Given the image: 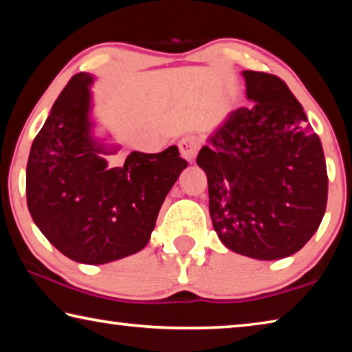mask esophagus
<instances>
[{"label":"esophagus","mask_w":352,"mask_h":352,"mask_svg":"<svg viewBox=\"0 0 352 352\" xmlns=\"http://www.w3.org/2000/svg\"><path fill=\"white\" fill-rule=\"evenodd\" d=\"M178 148H180V153L184 160H188L189 163H192L195 157H197V152L200 148V140L194 135H188L178 142Z\"/></svg>","instance_id":"34e87169"}]
</instances>
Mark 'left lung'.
Wrapping results in <instances>:
<instances>
[{
    "mask_svg": "<svg viewBox=\"0 0 352 352\" xmlns=\"http://www.w3.org/2000/svg\"><path fill=\"white\" fill-rule=\"evenodd\" d=\"M247 98L201 147L219 239L253 259L287 258L318 230L327 204L323 147L278 76L243 71Z\"/></svg>",
    "mask_w": 352,
    "mask_h": 352,
    "instance_id": "1",
    "label": "left lung"
}]
</instances>
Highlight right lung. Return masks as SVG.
<instances>
[{
  "instance_id": "1",
  "label": "right lung",
  "mask_w": 352,
  "mask_h": 352,
  "mask_svg": "<svg viewBox=\"0 0 352 352\" xmlns=\"http://www.w3.org/2000/svg\"><path fill=\"white\" fill-rule=\"evenodd\" d=\"M93 77L79 73L58 94L35 136L26 168L32 220L67 258L105 264L147 245L160 208L186 160L177 146L160 153L132 152L119 168L100 155L115 153L91 136Z\"/></svg>"
}]
</instances>
